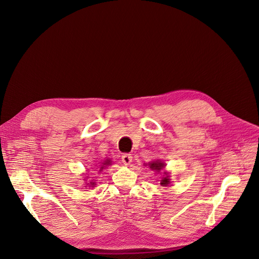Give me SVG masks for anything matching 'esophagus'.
Wrapping results in <instances>:
<instances>
[{
    "label": "esophagus",
    "mask_w": 259,
    "mask_h": 259,
    "mask_svg": "<svg viewBox=\"0 0 259 259\" xmlns=\"http://www.w3.org/2000/svg\"><path fill=\"white\" fill-rule=\"evenodd\" d=\"M122 162H123V164L124 165H128L131 162H132V160H133V157H132V155H130V154H124V155H122Z\"/></svg>",
    "instance_id": "esophagus-1"
}]
</instances>
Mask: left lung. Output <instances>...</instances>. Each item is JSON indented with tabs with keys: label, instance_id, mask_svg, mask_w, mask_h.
<instances>
[{
	"label": "left lung",
	"instance_id": "left-lung-1",
	"mask_svg": "<svg viewBox=\"0 0 259 259\" xmlns=\"http://www.w3.org/2000/svg\"><path fill=\"white\" fill-rule=\"evenodd\" d=\"M149 165H150L151 169H153L155 171H160L164 167V163L160 161V160H157V161H153V162L149 163ZM164 174H165V177L162 178V180H161V182H160V184H162L163 187H166L167 184L169 183V178H168L166 173H164Z\"/></svg>",
	"mask_w": 259,
	"mask_h": 259
}]
</instances>
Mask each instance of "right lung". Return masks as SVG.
Returning a JSON list of instances; mask_svg holds the SVG:
<instances>
[{"instance_id": "right-lung-1", "label": "right lung", "mask_w": 259, "mask_h": 259, "mask_svg": "<svg viewBox=\"0 0 259 259\" xmlns=\"http://www.w3.org/2000/svg\"><path fill=\"white\" fill-rule=\"evenodd\" d=\"M103 165H101V167H100V170H102L103 169V167H105L106 165H109L110 164V160H108V159H106L105 161H104V163H102ZM88 184L89 187H95V182H93V181H91L90 183H86Z\"/></svg>"}]
</instances>
